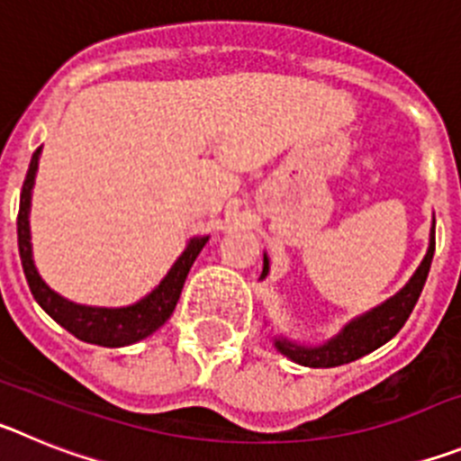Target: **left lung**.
I'll list each match as a JSON object with an SVG mask.
<instances>
[{
  "label": "left lung",
  "instance_id": "left-lung-1",
  "mask_svg": "<svg viewBox=\"0 0 461 461\" xmlns=\"http://www.w3.org/2000/svg\"><path fill=\"white\" fill-rule=\"evenodd\" d=\"M434 228L429 235V249L422 258L420 267L415 270L411 281L394 297H390L388 303H383L381 307L372 309L369 313L360 316V319L351 321L341 330L335 339H330L328 344L316 346V348H307V346L291 344L286 339H276L275 346L286 357H291L297 365L304 367H337V365H346L357 357L367 356V353L376 351L378 346L393 339L399 330L404 328L406 319L413 312L418 297H420L422 286H425L427 275H429L431 258H434ZM267 275V258L263 260V275Z\"/></svg>",
  "mask_w": 461,
  "mask_h": 461
}]
</instances>
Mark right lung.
<instances>
[{
    "label": "right lung",
    "instance_id": "right-lung-1",
    "mask_svg": "<svg viewBox=\"0 0 461 461\" xmlns=\"http://www.w3.org/2000/svg\"><path fill=\"white\" fill-rule=\"evenodd\" d=\"M39 154L41 148L36 149L34 157L30 161V170L23 182V191H20V210H18V249H20V263H23L24 276L30 284V291L34 295L36 303L46 309L48 316L57 321V323L67 328L73 337L87 341V344H99L117 348V346H129L136 341L145 339L148 335L157 332L166 321L170 319L175 304L180 300L182 286L189 275L191 266H194L195 256L201 254L205 247V238H194L185 254L177 258L166 279L149 293L148 297H142L140 303L131 304V307L122 309H101V307H83V304H73L64 300L62 295H57L55 291L46 286V281L41 279L39 272L32 260V244H30V201H32V186H34V175L39 168Z\"/></svg>",
    "mask_w": 461,
    "mask_h": 461
}]
</instances>
